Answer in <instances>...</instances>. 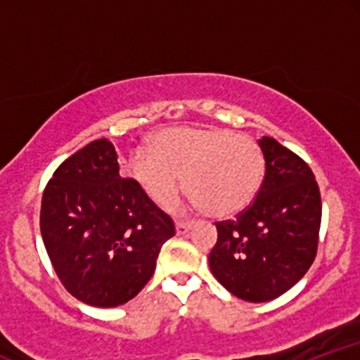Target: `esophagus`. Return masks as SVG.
<instances>
[{
	"mask_svg": "<svg viewBox=\"0 0 360 360\" xmlns=\"http://www.w3.org/2000/svg\"><path fill=\"white\" fill-rule=\"evenodd\" d=\"M193 226L191 221H183V220H177L176 221V232L177 235H184L186 232H189Z\"/></svg>",
	"mask_w": 360,
	"mask_h": 360,
	"instance_id": "esophagus-1",
	"label": "esophagus"
}]
</instances>
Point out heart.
Instances as JSON below:
<instances>
[{"label": "heart", "mask_w": 360, "mask_h": 360, "mask_svg": "<svg viewBox=\"0 0 360 360\" xmlns=\"http://www.w3.org/2000/svg\"><path fill=\"white\" fill-rule=\"evenodd\" d=\"M259 143L226 128H167L128 160L131 177L157 205L169 208L186 188L198 208L225 218L249 208L264 179Z\"/></svg>", "instance_id": "heart-1"}]
</instances>
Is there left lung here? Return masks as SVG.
Returning <instances> with one entry per match:
<instances>
[{"label": "left lung", "mask_w": 360, "mask_h": 360, "mask_svg": "<svg viewBox=\"0 0 360 360\" xmlns=\"http://www.w3.org/2000/svg\"><path fill=\"white\" fill-rule=\"evenodd\" d=\"M266 174L235 220L217 221L210 252L213 276L237 298L276 300L307 274L316 257L321 198L309 166L278 140L262 137Z\"/></svg>", "instance_id": "obj_1"}]
</instances>
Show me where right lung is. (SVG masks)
Returning a JSON list of instances; mask_svg holds the SVG:
<instances>
[{
  "instance_id": "add662e5",
  "label": "right lung",
  "mask_w": 360,
  "mask_h": 360,
  "mask_svg": "<svg viewBox=\"0 0 360 360\" xmlns=\"http://www.w3.org/2000/svg\"><path fill=\"white\" fill-rule=\"evenodd\" d=\"M40 232L62 286L91 307L115 308L142 291L176 229L137 181L122 176L113 143L100 139L56 169Z\"/></svg>"
}]
</instances>
